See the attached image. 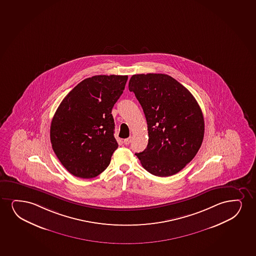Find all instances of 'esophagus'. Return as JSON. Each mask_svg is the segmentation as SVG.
<instances>
[{"instance_id":"1","label":"esophagus","mask_w":256,"mask_h":256,"mask_svg":"<svg viewBox=\"0 0 256 256\" xmlns=\"http://www.w3.org/2000/svg\"><path fill=\"white\" fill-rule=\"evenodd\" d=\"M130 140H132V138L130 136L128 138H126V140H124V144L127 146V144H129L130 142Z\"/></svg>"}]
</instances>
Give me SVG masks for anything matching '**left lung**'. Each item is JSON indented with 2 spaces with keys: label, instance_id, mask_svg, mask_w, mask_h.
<instances>
[{
  "label": "left lung",
  "instance_id": "8db88e82",
  "mask_svg": "<svg viewBox=\"0 0 256 256\" xmlns=\"http://www.w3.org/2000/svg\"><path fill=\"white\" fill-rule=\"evenodd\" d=\"M129 90L142 106L149 135L147 148L135 155L150 174L175 175L194 158L204 140L198 101L175 78L162 74L132 75Z\"/></svg>",
  "mask_w": 256,
  "mask_h": 256
}]
</instances>
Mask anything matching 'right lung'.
I'll return each instance as SVG.
<instances>
[{
  "instance_id": "right-lung-1",
  "label": "right lung",
  "mask_w": 256,
  "mask_h": 256,
  "mask_svg": "<svg viewBox=\"0 0 256 256\" xmlns=\"http://www.w3.org/2000/svg\"><path fill=\"white\" fill-rule=\"evenodd\" d=\"M126 75H96L78 83L52 118L50 140L60 162L77 178H95L118 148L112 110L123 94Z\"/></svg>"
}]
</instances>
